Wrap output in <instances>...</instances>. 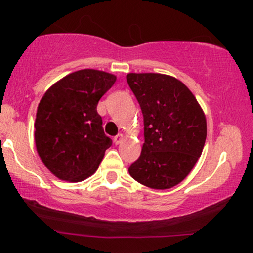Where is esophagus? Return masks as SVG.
Listing matches in <instances>:
<instances>
[{"instance_id":"1","label":"esophagus","mask_w":253,"mask_h":253,"mask_svg":"<svg viewBox=\"0 0 253 253\" xmlns=\"http://www.w3.org/2000/svg\"><path fill=\"white\" fill-rule=\"evenodd\" d=\"M123 139H124L123 134H118L117 136H114V144L115 145H119V144L121 143V141H123Z\"/></svg>"}]
</instances>
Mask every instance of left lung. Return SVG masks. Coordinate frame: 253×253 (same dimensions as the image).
I'll list each match as a JSON object with an SVG mask.
<instances>
[{"label":"left lung","mask_w":253,"mask_h":253,"mask_svg":"<svg viewBox=\"0 0 253 253\" xmlns=\"http://www.w3.org/2000/svg\"><path fill=\"white\" fill-rule=\"evenodd\" d=\"M126 78L143 112L145 138L129 175L152 189H170L189 175L201 156L207 136L205 113L175 77L132 72Z\"/></svg>","instance_id":"obj_1"}]
</instances>
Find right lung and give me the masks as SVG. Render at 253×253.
Instances as JSON below:
<instances>
[{
  "instance_id": "add662e5",
  "label": "right lung",
  "mask_w": 253,
  "mask_h": 253,
  "mask_svg": "<svg viewBox=\"0 0 253 253\" xmlns=\"http://www.w3.org/2000/svg\"><path fill=\"white\" fill-rule=\"evenodd\" d=\"M117 76L84 69L63 77L40 100L36 118V147L45 167L59 179L81 182L97 170L112 139L97 113L100 98Z\"/></svg>"
}]
</instances>
